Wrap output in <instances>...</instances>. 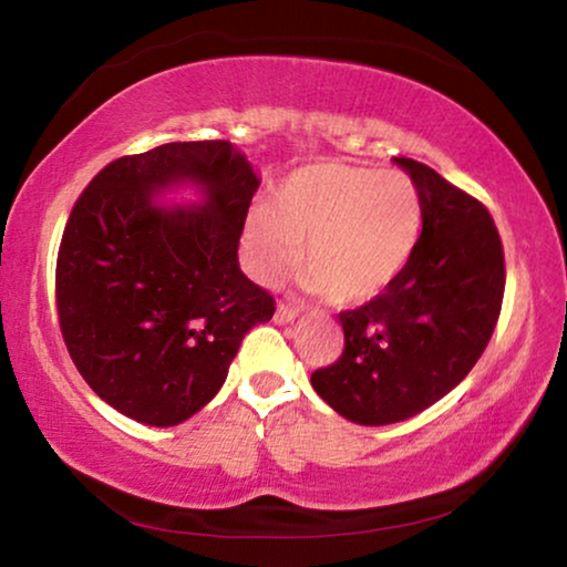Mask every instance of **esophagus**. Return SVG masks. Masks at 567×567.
Segmentation results:
<instances>
[{
	"label": "esophagus",
	"mask_w": 567,
	"mask_h": 567,
	"mask_svg": "<svg viewBox=\"0 0 567 567\" xmlns=\"http://www.w3.org/2000/svg\"><path fill=\"white\" fill-rule=\"evenodd\" d=\"M298 316H300L298 308H290V306H285V302H280V306H277V312H275V323H280V326L292 323V320Z\"/></svg>",
	"instance_id": "1"
}]
</instances>
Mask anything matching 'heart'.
I'll use <instances>...</instances> for the list:
<instances>
[{"mask_svg":"<svg viewBox=\"0 0 567 567\" xmlns=\"http://www.w3.org/2000/svg\"><path fill=\"white\" fill-rule=\"evenodd\" d=\"M417 229L420 200L408 177L328 163L292 173L277 203L251 210L247 247L259 277L277 280L306 261L308 241L312 290L364 302L402 272Z\"/></svg>","mask_w":567,"mask_h":567,"instance_id":"1","label":"heart"}]
</instances>
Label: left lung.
Returning a JSON list of instances; mask_svg holds the SVG:
<instances>
[{
    "mask_svg": "<svg viewBox=\"0 0 567 567\" xmlns=\"http://www.w3.org/2000/svg\"><path fill=\"white\" fill-rule=\"evenodd\" d=\"M394 163L415 183L420 239L377 298L338 312L343 353L310 377L312 390L359 425L408 420L458 386L504 300V249L484 203L417 159Z\"/></svg>",
    "mask_w": 567,
    "mask_h": 567,
    "instance_id": "1",
    "label": "left lung"
}]
</instances>
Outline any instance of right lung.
<instances>
[{
  "label": "right lung",
  "instance_id": "add662e5",
  "mask_svg": "<svg viewBox=\"0 0 567 567\" xmlns=\"http://www.w3.org/2000/svg\"><path fill=\"white\" fill-rule=\"evenodd\" d=\"M198 184V207L154 196ZM259 177L226 140L167 142L109 163L68 216L55 306L75 369L122 415L181 425L214 400L275 298L239 269Z\"/></svg>",
  "mask_w": 567,
  "mask_h": 567
}]
</instances>
